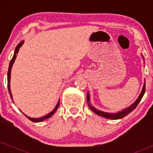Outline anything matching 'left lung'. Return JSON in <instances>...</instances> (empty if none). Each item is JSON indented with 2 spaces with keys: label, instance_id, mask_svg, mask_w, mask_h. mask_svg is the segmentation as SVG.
Listing matches in <instances>:
<instances>
[{
  "label": "left lung",
  "instance_id": "1",
  "mask_svg": "<svg viewBox=\"0 0 153 153\" xmlns=\"http://www.w3.org/2000/svg\"><path fill=\"white\" fill-rule=\"evenodd\" d=\"M145 90H146V85L144 84V86L143 88V90H142L141 93L140 94L139 97L137 100V101H136L134 103L132 104V105L129 106V108H126V109H124L123 111H122L117 113V114H108V113L101 111L96 109L95 108H94L93 106H92L91 105H89V107L94 113H95V114L99 115V116H100L104 117V118H106L108 119H112V120H116V119H120V118H124L125 116H126L127 115H128L129 114V113L132 111L134 109H135V108L138 106V104H139L140 101H141V100L142 99V97H143L144 93H145ZM87 100H88V102H89V95L88 94L87 95Z\"/></svg>",
  "mask_w": 153,
  "mask_h": 153
}]
</instances>
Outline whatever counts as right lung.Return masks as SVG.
<instances>
[{
	"label": "right lung",
	"instance_id": "obj_1",
	"mask_svg": "<svg viewBox=\"0 0 153 153\" xmlns=\"http://www.w3.org/2000/svg\"><path fill=\"white\" fill-rule=\"evenodd\" d=\"M23 43H24V41L21 42H20L19 44V45H17V47H16L15 51H14V53L13 57H12V60H10V65H9V69H8V72H7V81H8V84H7V85H8V91H9L10 95V96H11V99H12V94H11V92H10V73H11V69H12V65H13V63H14V60H15V58H16V55H17V53H18L19 50V48H20L21 47H22V45H23ZM58 106H59V102H58V104H57V106H56V108H54L53 111H51V113H50V114H47V116H43V117H41V118H30V117H28V116H26V115H25V116H26L27 117V118H28L29 119V120H31V121H33V122H35V123L42 122V121H43V120H46V119H47V118H50V117H51V116H52V115H53V114H54V113H55V111H56V110H57V108H58Z\"/></svg>",
	"mask_w": 153,
	"mask_h": 153
}]
</instances>
